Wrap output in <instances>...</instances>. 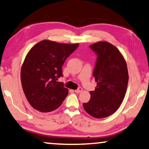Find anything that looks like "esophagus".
Segmentation results:
<instances>
[{
	"label": "esophagus",
	"mask_w": 149,
	"mask_h": 149,
	"mask_svg": "<svg viewBox=\"0 0 149 149\" xmlns=\"http://www.w3.org/2000/svg\"><path fill=\"white\" fill-rule=\"evenodd\" d=\"M82 91H83V88H82L79 87L78 88H77V89L75 90V93H81V92Z\"/></svg>",
	"instance_id": "1"
}]
</instances>
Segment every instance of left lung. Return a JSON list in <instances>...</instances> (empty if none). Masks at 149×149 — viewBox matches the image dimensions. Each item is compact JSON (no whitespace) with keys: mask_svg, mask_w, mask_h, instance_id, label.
<instances>
[{"mask_svg":"<svg viewBox=\"0 0 149 149\" xmlns=\"http://www.w3.org/2000/svg\"><path fill=\"white\" fill-rule=\"evenodd\" d=\"M96 54L93 77L96 82L91 99L83 103L86 111L95 118H104L114 113L123 102L128 83L125 61L117 48L107 42L90 45Z\"/></svg>","mask_w":149,"mask_h":149,"instance_id":"8db88e82","label":"left lung"}]
</instances>
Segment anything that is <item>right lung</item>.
Wrapping results in <instances>:
<instances>
[{"mask_svg":"<svg viewBox=\"0 0 149 149\" xmlns=\"http://www.w3.org/2000/svg\"><path fill=\"white\" fill-rule=\"evenodd\" d=\"M78 46L45 40L27 54L21 70V81L25 96L33 109L47 113L61 105L68 89L57 80L63 76L65 61Z\"/></svg>","mask_w":149,"mask_h":149,"instance_id":"right-lung-1","label":"right lung"}]
</instances>
